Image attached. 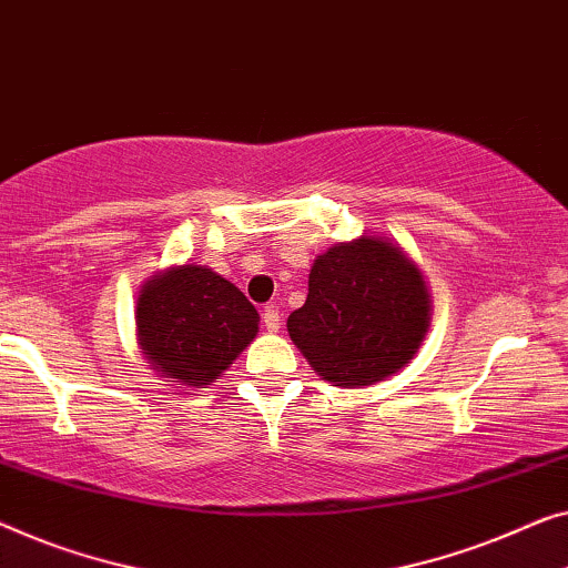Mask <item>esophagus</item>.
Listing matches in <instances>:
<instances>
[{"label":"esophagus","instance_id":"34e87169","mask_svg":"<svg viewBox=\"0 0 568 568\" xmlns=\"http://www.w3.org/2000/svg\"><path fill=\"white\" fill-rule=\"evenodd\" d=\"M264 325H266L268 333H278V327H282V315H278L276 307L264 310Z\"/></svg>","mask_w":568,"mask_h":568}]
</instances>
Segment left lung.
<instances>
[{"mask_svg": "<svg viewBox=\"0 0 568 568\" xmlns=\"http://www.w3.org/2000/svg\"><path fill=\"white\" fill-rule=\"evenodd\" d=\"M307 302L286 331L317 376L343 389L389 379L415 358L433 302L420 266L384 235H358L320 253Z\"/></svg>", "mask_w": 568, "mask_h": 568, "instance_id": "8db88e82", "label": "left lung"}]
</instances>
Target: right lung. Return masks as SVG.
<instances>
[{"instance_id":"add662e5","label":"right lung","mask_w":568,"mask_h":568,"mask_svg":"<svg viewBox=\"0 0 568 568\" xmlns=\"http://www.w3.org/2000/svg\"><path fill=\"white\" fill-rule=\"evenodd\" d=\"M258 312L210 266L182 264L153 274L138 292L135 335L143 358L182 389H207L248 348Z\"/></svg>"}]
</instances>
